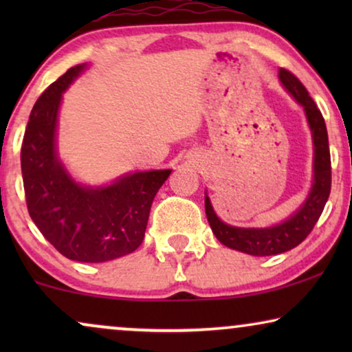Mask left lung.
Segmentation results:
<instances>
[{
	"mask_svg": "<svg viewBox=\"0 0 352 352\" xmlns=\"http://www.w3.org/2000/svg\"><path fill=\"white\" fill-rule=\"evenodd\" d=\"M278 80L305 109L307 124L311 128L314 158H312V186L306 200L285 221L271 228H235L226 224L216 216L210 197L205 194V213L216 239L226 247L252 256H271L298 247L319 221L331 187L329 134H327L324 117L307 89L292 72L280 69Z\"/></svg>",
	"mask_w": 352,
	"mask_h": 352,
	"instance_id": "left-lung-1",
	"label": "left lung"
}]
</instances>
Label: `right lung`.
Instances as JSON below:
<instances>
[{"label":"right lung","instance_id":"right-lung-1","mask_svg":"<svg viewBox=\"0 0 352 352\" xmlns=\"http://www.w3.org/2000/svg\"><path fill=\"white\" fill-rule=\"evenodd\" d=\"M86 67L67 70L33 105L21 165L28 213L47 242L74 261L105 263L142 243L152 201L171 170L128 173L98 187L72 177L57 155V117L62 94Z\"/></svg>","mask_w":352,"mask_h":352}]
</instances>
